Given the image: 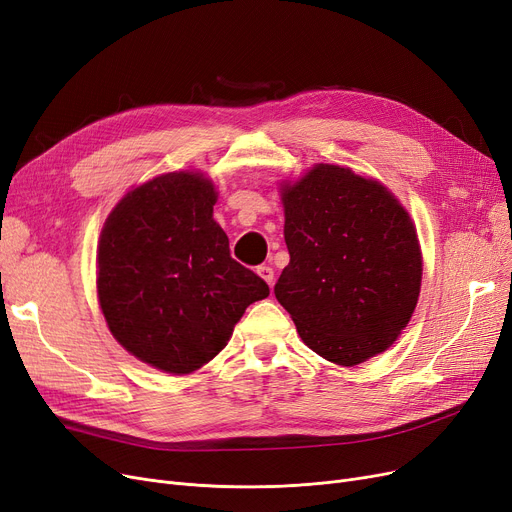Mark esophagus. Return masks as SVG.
<instances>
[{
	"instance_id": "34e87169",
	"label": "esophagus",
	"mask_w": 512,
	"mask_h": 512,
	"mask_svg": "<svg viewBox=\"0 0 512 512\" xmlns=\"http://www.w3.org/2000/svg\"><path fill=\"white\" fill-rule=\"evenodd\" d=\"M257 274H259L263 280H266L270 287L274 285V270H272L270 266H259V268H257Z\"/></svg>"
}]
</instances>
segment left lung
Instances as JSON below:
<instances>
[{
    "instance_id": "1",
    "label": "left lung",
    "mask_w": 512,
    "mask_h": 512,
    "mask_svg": "<svg viewBox=\"0 0 512 512\" xmlns=\"http://www.w3.org/2000/svg\"><path fill=\"white\" fill-rule=\"evenodd\" d=\"M282 204L291 261L274 293L304 344L342 367L388 350L422 285L409 213L380 181L335 164L282 185Z\"/></svg>"
}]
</instances>
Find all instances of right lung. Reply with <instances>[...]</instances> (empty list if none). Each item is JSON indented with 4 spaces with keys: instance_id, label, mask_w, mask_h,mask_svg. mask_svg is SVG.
<instances>
[{
    "instance_id": "add662e5",
    "label": "right lung",
    "mask_w": 512,
    "mask_h": 512,
    "mask_svg": "<svg viewBox=\"0 0 512 512\" xmlns=\"http://www.w3.org/2000/svg\"><path fill=\"white\" fill-rule=\"evenodd\" d=\"M202 173H166L128 192L97 249V293L111 335L139 361L185 375L215 358L253 301L270 295L230 255Z\"/></svg>"
}]
</instances>
